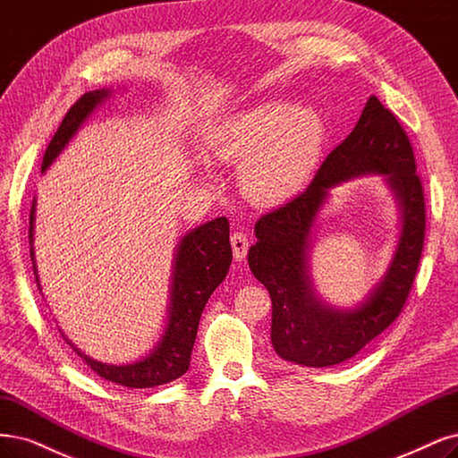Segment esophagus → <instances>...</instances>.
<instances>
[{
    "label": "esophagus",
    "mask_w": 458,
    "mask_h": 458,
    "mask_svg": "<svg viewBox=\"0 0 458 458\" xmlns=\"http://www.w3.org/2000/svg\"><path fill=\"white\" fill-rule=\"evenodd\" d=\"M231 246H233V258H234L236 261H242V259L246 258V254H248V246H250L246 233L234 231V233L231 234Z\"/></svg>",
    "instance_id": "esophagus-1"
}]
</instances>
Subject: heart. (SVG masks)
<instances>
[{
  "mask_svg": "<svg viewBox=\"0 0 458 458\" xmlns=\"http://www.w3.org/2000/svg\"><path fill=\"white\" fill-rule=\"evenodd\" d=\"M322 141L317 109L267 100L216 127L207 149L219 163L241 165V185L251 202L276 207L303 191Z\"/></svg>",
  "mask_w": 458,
  "mask_h": 458,
  "instance_id": "heart-1",
  "label": "heart"
}]
</instances>
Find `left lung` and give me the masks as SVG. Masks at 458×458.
Here are the masks:
<instances>
[{
  "instance_id": "obj_1",
  "label": "left lung",
  "mask_w": 458,
  "mask_h": 458,
  "mask_svg": "<svg viewBox=\"0 0 458 458\" xmlns=\"http://www.w3.org/2000/svg\"><path fill=\"white\" fill-rule=\"evenodd\" d=\"M381 175L399 202L401 236L382 280L352 310L327 306L313 290L310 250L316 219L334 186ZM424 195L413 148L402 124L371 97L354 131L327 155L307 191L265 214L248 265L273 301L271 341L280 358L327 368L356 356L398 318L415 280L424 242Z\"/></svg>"
}]
</instances>
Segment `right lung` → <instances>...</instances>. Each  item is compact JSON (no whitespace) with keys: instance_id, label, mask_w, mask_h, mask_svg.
<instances>
[{"instance_id":"add662e5","label":"right lung","mask_w":458,"mask_h":458,"mask_svg":"<svg viewBox=\"0 0 458 458\" xmlns=\"http://www.w3.org/2000/svg\"><path fill=\"white\" fill-rule=\"evenodd\" d=\"M114 90L98 89L83 94L62 119L58 131L55 132L49 148H47L41 163V172L49 170L56 161V157L66 149L72 138L79 129L90 119L106 100L112 98ZM36 207L38 199L31 200L30 210V258L34 263V275L38 288L41 292V284L38 276L36 251H34V231H36ZM233 259L231 242H229V222L227 217H216L212 222L202 224L195 229H189L174 250V261H172L170 275V292H168V307L163 334L153 344V349L131 364H106L90 356L68 341V344L81 356L85 364L106 381L123 385L129 388H151L166 385L178 379L187 369L191 361L193 344L197 339V329L200 314L207 305L212 292L224 282L229 273ZM62 334V331H60Z\"/></svg>"}]
</instances>
